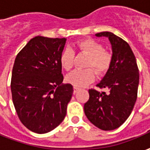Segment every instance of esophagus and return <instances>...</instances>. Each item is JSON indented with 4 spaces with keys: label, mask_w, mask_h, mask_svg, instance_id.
Listing matches in <instances>:
<instances>
[{
    "label": "esophagus",
    "mask_w": 150,
    "mask_h": 150,
    "mask_svg": "<svg viewBox=\"0 0 150 150\" xmlns=\"http://www.w3.org/2000/svg\"><path fill=\"white\" fill-rule=\"evenodd\" d=\"M79 90H80V89H79V88H78V87H74V94H75V93H77V91H79Z\"/></svg>",
    "instance_id": "1"
}]
</instances>
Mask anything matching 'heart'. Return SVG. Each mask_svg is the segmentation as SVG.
<instances>
[{"instance_id":"obj_1","label":"heart","mask_w":150,"mask_h":150,"mask_svg":"<svg viewBox=\"0 0 150 150\" xmlns=\"http://www.w3.org/2000/svg\"><path fill=\"white\" fill-rule=\"evenodd\" d=\"M75 47L80 53L88 55L85 63L87 69L75 70L66 76V81L75 87H82L89 84L95 78V70L97 75L106 73L112 63V54L104 49L99 41L94 39L80 40L76 42ZM60 65L65 70H71L75 62V52L70 48L65 49L60 55ZM93 69L92 70L91 68Z\"/></svg>"}]
</instances>
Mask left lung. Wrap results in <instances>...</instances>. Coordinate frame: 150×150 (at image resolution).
I'll return each instance as SVG.
<instances>
[{"label": "left lung", "mask_w": 150, "mask_h": 150, "mask_svg": "<svg viewBox=\"0 0 150 150\" xmlns=\"http://www.w3.org/2000/svg\"><path fill=\"white\" fill-rule=\"evenodd\" d=\"M96 36L108 37L112 45V63L103 80L96 85L105 91L89 90L84 110L88 120L102 130H113L130 115L136 102L139 73L129 45L115 34L104 31Z\"/></svg>", "instance_id": "left-lung-1"}]
</instances>
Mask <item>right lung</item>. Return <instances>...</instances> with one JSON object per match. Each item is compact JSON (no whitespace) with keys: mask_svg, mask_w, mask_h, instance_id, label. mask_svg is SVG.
I'll list each match as a JSON object with an SVG mask.
<instances>
[{"mask_svg":"<svg viewBox=\"0 0 150 150\" xmlns=\"http://www.w3.org/2000/svg\"><path fill=\"white\" fill-rule=\"evenodd\" d=\"M65 38L35 36L19 52L14 62L11 90L21 122L30 131L53 130L66 115L73 86L62 85L60 55Z\"/></svg>","mask_w":150,"mask_h":150,"instance_id":"add662e5","label":"right lung"}]
</instances>
